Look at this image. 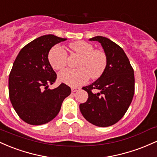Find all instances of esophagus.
Wrapping results in <instances>:
<instances>
[{
    "label": "esophagus",
    "instance_id": "34e87169",
    "mask_svg": "<svg viewBox=\"0 0 157 157\" xmlns=\"http://www.w3.org/2000/svg\"><path fill=\"white\" fill-rule=\"evenodd\" d=\"M71 90H72V92H73V93H75V92H77V91L80 90V88L73 87H71Z\"/></svg>",
    "mask_w": 157,
    "mask_h": 157
}]
</instances>
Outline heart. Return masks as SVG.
<instances>
[{
    "label": "heart",
    "instance_id": "1",
    "mask_svg": "<svg viewBox=\"0 0 157 157\" xmlns=\"http://www.w3.org/2000/svg\"><path fill=\"white\" fill-rule=\"evenodd\" d=\"M69 47L80 59L76 65L77 69H66L59 73V78L61 82L76 87L84 84L88 77L96 79L101 76L107 66V56L103 51L94 50L92 44L83 40L71 43ZM67 58L66 52L58 46L52 47L48 55L51 66L56 70L65 67Z\"/></svg>",
    "mask_w": 157,
    "mask_h": 157
}]
</instances>
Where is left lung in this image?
Here are the masks:
<instances>
[{
  "label": "left lung",
  "mask_w": 157,
  "mask_h": 157,
  "mask_svg": "<svg viewBox=\"0 0 157 157\" xmlns=\"http://www.w3.org/2000/svg\"><path fill=\"white\" fill-rule=\"evenodd\" d=\"M89 40L101 44L107 56V66L97 80L82 87L87 92L88 98L79 108L90 123L108 127L120 120L131 105L134 95V72L123 49L111 40L103 36Z\"/></svg>",
  "instance_id": "8db88e82"
}]
</instances>
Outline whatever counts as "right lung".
<instances>
[{
	"instance_id": "obj_1",
	"label": "right lung",
	"mask_w": 157,
	"mask_h": 157,
	"mask_svg": "<svg viewBox=\"0 0 157 157\" xmlns=\"http://www.w3.org/2000/svg\"><path fill=\"white\" fill-rule=\"evenodd\" d=\"M67 38L45 35L23 47L9 76V93L19 117L33 125L46 124L58 115L71 89L62 83L51 90L57 75L48 59L50 49Z\"/></svg>"
}]
</instances>
